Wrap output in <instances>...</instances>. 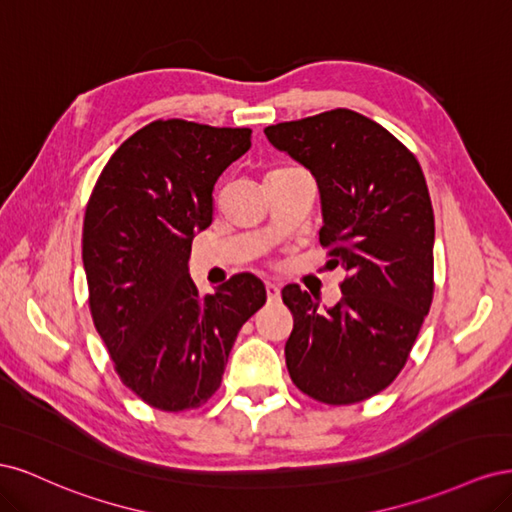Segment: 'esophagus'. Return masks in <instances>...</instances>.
<instances>
[{
    "mask_svg": "<svg viewBox=\"0 0 512 512\" xmlns=\"http://www.w3.org/2000/svg\"><path fill=\"white\" fill-rule=\"evenodd\" d=\"M265 288H267V297H269V301H277V299H280V286L267 282V284H265Z\"/></svg>",
    "mask_w": 512,
    "mask_h": 512,
    "instance_id": "1",
    "label": "esophagus"
}]
</instances>
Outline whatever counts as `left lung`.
Returning a JSON list of instances; mask_svg holds the SVG:
<instances>
[{
	"label": "left lung",
	"instance_id": "1",
	"mask_svg": "<svg viewBox=\"0 0 512 512\" xmlns=\"http://www.w3.org/2000/svg\"><path fill=\"white\" fill-rule=\"evenodd\" d=\"M265 134L314 175L320 243L350 273L327 312L297 284L282 290L294 318L288 374L322 404H356L397 378L429 314L436 228L425 175L389 130L348 108Z\"/></svg>",
	"mask_w": 512,
	"mask_h": 512
}]
</instances>
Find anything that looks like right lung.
Instances as JSON below:
<instances>
[{"instance_id": "1", "label": "right lung", "mask_w": 512, "mask_h": 512, "mask_svg": "<svg viewBox=\"0 0 512 512\" xmlns=\"http://www.w3.org/2000/svg\"><path fill=\"white\" fill-rule=\"evenodd\" d=\"M250 128L158 119L104 166L85 211L89 309L115 371L151 408L203 406L220 389L232 344L267 301L256 275L200 297L192 239L213 220V188L252 147Z\"/></svg>"}]
</instances>
